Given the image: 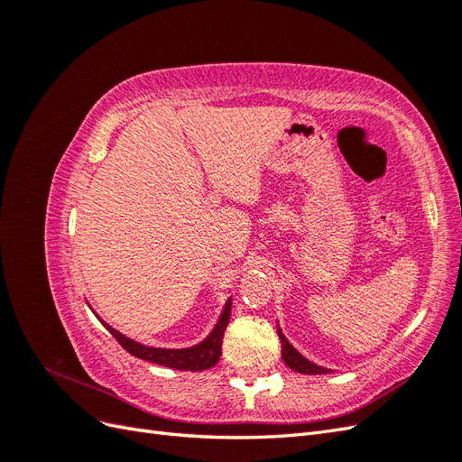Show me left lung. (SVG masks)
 I'll list each match as a JSON object with an SVG mask.
<instances>
[{
	"label": "left lung",
	"mask_w": 462,
	"mask_h": 462,
	"mask_svg": "<svg viewBox=\"0 0 462 462\" xmlns=\"http://www.w3.org/2000/svg\"><path fill=\"white\" fill-rule=\"evenodd\" d=\"M277 335H279V339H282V356H283V362H285V365H287L291 370L300 372V374H310V375L331 372V370H328V368H324V366L314 365V362H310L309 358H304V356L297 351V348L287 341V337L282 333V328H279V326H277Z\"/></svg>",
	"instance_id": "left-lung-1"
}]
</instances>
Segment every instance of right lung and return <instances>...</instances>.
I'll use <instances>...</instances> for the list:
<instances>
[{"label":"right lung","instance_id":"obj_1","mask_svg":"<svg viewBox=\"0 0 462 462\" xmlns=\"http://www.w3.org/2000/svg\"><path fill=\"white\" fill-rule=\"evenodd\" d=\"M229 316H231V299L223 306V312L217 319L216 328L208 337L189 348H156V346H146L143 343H136L129 339L127 335L119 333L111 326H107L106 321L102 324L107 328V331L114 335L117 343L125 348V351L131 353L136 358H143L148 362H153V365L167 366V368H175V370H189V372H202L217 365V360L221 356V343H223V333H226V328L229 324Z\"/></svg>","mask_w":462,"mask_h":462}]
</instances>
